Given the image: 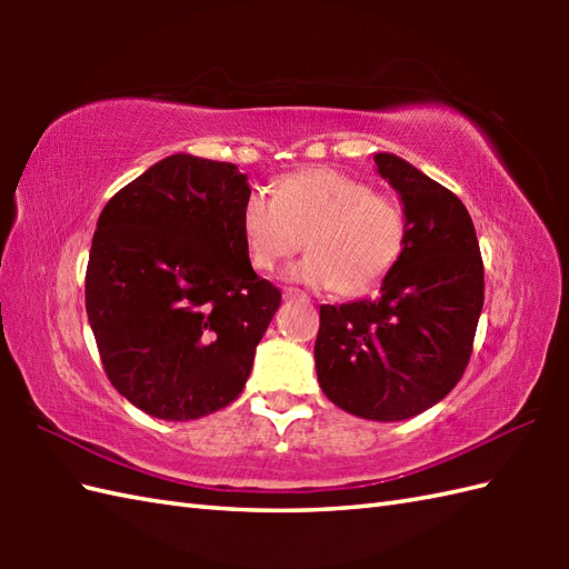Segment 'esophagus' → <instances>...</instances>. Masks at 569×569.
<instances>
[{"label":"esophagus","instance_id":"obj_1","mask_svg":"<svg viewBox=\"0 0 569 569\" xmlns=\"http://www.w3.org/2000/svg\"><path fill=\"white\" fill-rule=\"evenodd\" d=\"M283 298L286 300H293V298H308L300 288H283Z\"/></svg>","mask_w":569,"mask_h":569}]
</instances>
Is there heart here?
Instances as JSON below:
<instances>
[{
    "label": "heart",
    "instance_id": "heart-1",
    "mask_svg": "<svg viewBox=\"0 0 569 569\" xmlns=\"http://www.w3.org/2000/svg\"><path fill=\"white\" fill-rule=\"evenodd\" d=\"M241 237L257 271H273L303 237L308 257L286 276L357 296L381 283L401 259L408 222L398 200L332 168H312L283 178L273 198L261 190L249 192L241 208Z\"/></svg>",
    "mask_w": 569,
    "mask_h": 569
}]
</instances>
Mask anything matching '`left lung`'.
<instances>
[{
    "mask_svg": "<svg viewBox=\"0 0 569 569\" xmlns=\"http://www.w3.org/2000/svg\"><path fill=\"white\" fill-rule=\"evenodd\" d=\"M401 198L408 237L377 298L320 308L316 369L335 406L393 422L432 408L462 379L485 306V263L455 192L393 153H373Z\"/></svg>",
    "mask_w": 569,
    "mask_h": 569,
    "instance_id": "obj_1",
    "label": "left lung"
}]
</instances>
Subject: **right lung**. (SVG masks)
<instances>
[{"mask_svg":"<svg viewBox=\"0 0 569 569\" xmlns=\"http://www.w3.org/2000/svg\"><path fill=\"white\" fill-rule=\"evenodd\" d=\"M234 163L173 153L104 204L84 308L114 389L143 413L196 420L239 398L281 291L251 269Z\"/></svg>","mask_w":569,"mask_h":569,"instance_id":"right-lung-1","label":"right lung"}]
</instances>
